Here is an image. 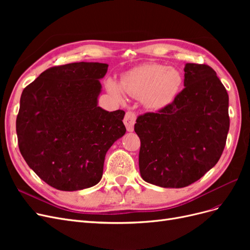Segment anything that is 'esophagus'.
<instances>
[{"label":"esophagus","instance_id":"obj_1","mask_svg":"<svg viewBox=\"0 0 250 250\" xmlns=\"http://www.w3.org/2000/svg\"><path fill=\"white\" fill-rule=\"evenodd\" d=\"M135 119H137V116H135V113L133 111H130V110L126 111L125 117H124V124H125L126 129L128 131H133Z\"/></svg>","mask_w":250,"mask_h":250}]
</instances>
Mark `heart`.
Returning <instances> with one entry per match:
<instances>
[{
  "label": "heart",
  "instance_id": "heart-1",
  "mask_svg": "<svg viewBox=\"0 0 250 250\" xmlns=\"http://www.w3.org/2000/svg\"><path fill=\"white\" fill-rule=\"evenodd\" d=\"M183 83L176 69L163 64L148 63L125 73L121 79V88L128 95L144 99L150 108L158 109L168 105L178 94ZM109 93L122 99V90L115 81H107Z\"/></svg>",
  "mask_w": 250,
  "mask_h": 250
}]
</instances>
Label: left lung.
I'll return each mask as SVG.
<instances>
[{
  "mask_svg": "<svg viewBox=\"0 0 250 250\" xmlns=\"http://www.w3.org/2000/svg\"><path fill=\"white\" fill-rule=\"evenodd\" d=\"M185 88L156 112L137 119L142 178L163 188H184L218 163L229 129V94L208 64L187 63Z\"/></svg>",
  "mask_w": 250,
  "mask_h": 250,
  "instance_id": "left-lung-1",
  "label": "left lung"
}]
</instances>
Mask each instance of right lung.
<instances>
[{
    "label": "right lung",
    "mask_w": 250,
    "mask_h": 250,
    "mask_svg": "<svg viewBox=\"0 0 250 250\" xmlns=\"http://www.w3.org/2000/svg\"><path fill=\"white\" fill-rule=\"evenodd\" d=\"M107 63L49 67L27 85L17 117L21 153L41 179L60 191L99 183L105 154L124 135V110L97 105Z\"/></svg>",
    "instance_id": "1"
}]
</instances>
